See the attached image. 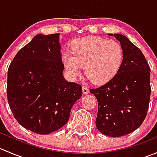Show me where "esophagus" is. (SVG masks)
Returning <instances> with one entry per match:
<instances>
[{"label": "esophagus", "mask_w": 157, "mask_h": 157, "mask_svg": "<svg viewBox=\"0 0 157 157\" xmlns=\"http://www.w3.org/2000/svg\"><path fill=\"white\" fill-rule=\"evenodd\" d=\"M83 94H88L89 93V89L87 86H83Z\"/></svg>", "instance_id": "obj_1"}]
</instances>
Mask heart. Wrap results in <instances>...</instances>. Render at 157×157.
Listing matches in <instances>:
<instances>
[{"label": "heart", "mask_w": 157, "mask_h": 157, "mask_svg": "<svg viewBox=\"0 0 157 157\" xmlns=\"http://www.w3.org/2000/svg\"><path fill=\"white\" fill-rule=\"evenodd\" d=\"M123 57L118 42L91 36L74 40L71 52H63L61 60L71 79L79 77L85 67V74L93 83L103 84L117 74Z\"/></svg>", "instance_id": "heart-1"}]
</instances>
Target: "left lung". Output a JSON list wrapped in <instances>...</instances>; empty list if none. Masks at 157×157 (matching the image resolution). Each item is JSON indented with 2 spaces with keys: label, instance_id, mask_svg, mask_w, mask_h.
Masks as SVG:
<instances>
[{
  "label": "left lung",
  "instance_id": "obj_1",
  "mask_svg": "<svg viewBox=\"0 0 157 157\" xmlns=\"http://www.w3.org/2000/svg\"><path fill=\"white\" fill-rule=\"evenodd\" d=\"M115 36L124 57L117 74L105 84L90 89L97 99V129L112 137L130 134L141 125L147 116L150 98V68L144 55L126 36Z\"/></svg>",
  "mask_w": 157,
  "mask_h": 157
}]
</instances>
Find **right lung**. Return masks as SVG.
Segmentation results:
<instances>
[{
  "mask_svg": "<svg viewBox=\"0 0 157 157\" xmlns=\"http://www.w3.org/2000/svg\"><path fill=\"white\" fill-rule=\"evenodd\" d=\"M59 33L39 34L17 52L7 72V99L15 119L39 134L68 121L82 86L63 76Z\"/></svg>",
  "mask_w": 157,
  "mask_h": 157,
  "instance_id": "obj_1",
  "label": "right lung"
}]
</instances>
